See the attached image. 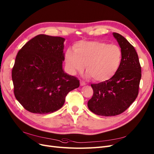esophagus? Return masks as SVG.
Instances as JSON below:
<instances>
[{
  "label": "esophagus",
  "mask_w": 154,
  "mask_h": 154,
  "mask_svg": "<svg viewBox=\"0 0 154 154\" xmlns=\"http://www.w3.org/2000/svg\"><path fill=\"white\" fill-rule=\"evenodd\" d=\"M86 85V83L82 80H80V85L81 86H84Z\"/></svg>",
  "instance_id": "34e87169"
}]
</instances>
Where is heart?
I'll return each instance as SVG.
<instances>
[{"mask_svg": "<svg viewBox=\"0 0 154 154\" xmlns=\"http://www.w3.org/2000/svg\"><path fill=\"white\" fill-rule=\"evenodd\" d=\"M75 52L67 49L65 60L71 74L82 71L85 64L87 76L96 82H105L111 78L118 71L122 54L116 45L92 41L76 44Z\"/></svg>", "mask_w": 154, "mask_h": 154, "instance_id": "obj_1", "label": "heart"}]
</instances>
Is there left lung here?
Segmentation results:
<instances>
[{
  "instance_id": "8db88e82",
  "label": "left lung",
  "mask_w": 154,
  "mask_h": 154,
  "mask_svg": "<svg viewBox=\"0 0 154 154\" xmlns=\"http://www.w3.org/2000/svg\"><path fill=\"white\" fill-rule=\"evenodd\" d=\"M122 54L119 68L107 81L91 84L94 90L88 102L92 112L102 116H114L125 112L136 99L139 91L141 69L134 47L121 35L113 33Z\"/></svg>"
}]
</instances>
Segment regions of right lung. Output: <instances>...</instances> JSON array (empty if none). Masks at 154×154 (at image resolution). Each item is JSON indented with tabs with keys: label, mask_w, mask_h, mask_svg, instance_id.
Here are the masks:
<instances>
[{
	"label": "right lung",
	"mask_w": 154,
	"mask_h": 154,
	"mask_svg": "<svg viewBox=\"0 0 154 154\" xmlns=\"http://www.w3.org/2000/svg\"><path fill=\"white\" fill-rule=\"evenodd\" d=\"M64 38L38 35L28 41L12 69L14 94L28 111L45 114L62 107L69 92L79 86L63 69Z\"/></svg>",
	"instance_id": "obj_1"
}]
</instances>
